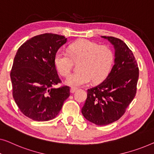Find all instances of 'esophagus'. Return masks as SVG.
<instances>
[{
    "label": "esophagus",
    "mask_w": 154,
    "mask_h": 154,
    "mask_svg": "<svg viewBox=\"0 0 154 154\" xmlns=\"http://www.w3.org/2000/svg\"><path fill=\"white\" fill-rule=\"evenodd\" d=\"M77 88H75V87H72V88H70V92H71V94H74V93L77 91Z\"/></svg>",
    "instance_id": "obj_1"
}]
</instances>
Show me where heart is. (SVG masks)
<instances>
[{"mask_svg": "<svg viewBox=\"0 0 154 154\" xmlns=\"http://www.w3.org/2000/svg\"><path fill=\"white\" fill-rule=\"evenodd\" d=\"M68 53L61 49L57 51L54 62L58 72L66 77L72 70L73 61H79V71L66 79V84L74 87L84 85L91 79L93 82L102 81L109 72L114 59L113 52L109 47L88 40L71 44Z\"/></svg>", "mask_w": 154, "mask_h": 154, "instance_id": "b5f03b06", "label": "heart"}]
</instances>
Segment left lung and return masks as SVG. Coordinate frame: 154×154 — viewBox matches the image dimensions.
<instances>
[{
  "instance_id": "obj_1",
  "label": "left lung",
  "mask_w": 154,
  "mask_h": 154,
  "mask_svg": "<svg viewBox=\"0 0 154 154\" xmlns=\"http://www.w3.org/2000/svg\"><path fill=\"white\" fill-rule=\"evenodd\" d=\"M101 37L114 46V64L102 83L87 90L82 113L90 122L105 125L119 119L135 98L139 68L133 52L123 41L111 36Z\"/></svg>"
}]
</instances>
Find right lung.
Segmentation results:
<instances>
[{
    "mask_svg": "<svg viewBox=\"0 0 154 154\" xmlns=\"http://www.w3.org/2000/svg\"><path fill=\"white\" fill-rule=\"evenodd\" d=\"M66 42L59 35H39L23 43L14 56L10 72L13 98L20 111L33 121L53 119L70 96L69 86L54 87L61 82L54 58Z\"/></svg>",
    "mask_w": 154,
    "mask_h": 154,
    "instance_id": "obj_1",
    "label": "right lung"
}]
</instances>
